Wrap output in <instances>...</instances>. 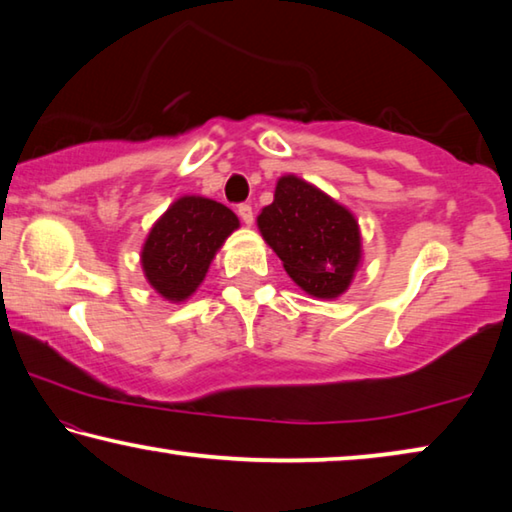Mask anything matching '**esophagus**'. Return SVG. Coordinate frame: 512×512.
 Instances as JSON below:
<instances>
[{
    "instance_id": "1",
    "label": "esophagus",
    "mask_w": 512,
    "mask_h": 512,
    "mask_svg": "<svg viewBox=\"0 0 512 512\" xmlns=\"http://www.w3.org/2000/svg\"><path fill=\"white\" fill-rule=\"evenodd\" d=\"M237 212H239V216H241V221H244L246 225H253V221H255L253 207L244 203V205H239V207H237Z\"/></svg>"
}]
</instances>
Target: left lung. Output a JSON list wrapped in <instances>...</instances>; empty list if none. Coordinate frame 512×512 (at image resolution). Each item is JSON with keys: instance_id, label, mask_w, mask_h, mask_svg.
Here are the masks:
<instances>
[{"instance_id": "left-lung-1", "label": "left lung", "mask_w": 512, "mask_h": 512, "mask_svg": "<svg viewBox=\"0 0 512 512\" xmlns=\"http://www.w3.org/2000/svg\"><path fill=\"white\" fill-rule=\"evenodd\" d=\"M257 228L311 298L343 296L363 262L357 216L293 173L277 180L273 203L259 212Z\"/></svg>"}]
</instances>
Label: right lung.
<instances>
[{
    "label": "right lung",
    "instance_id": "1",
    "mask_svg": "<svg viewBox=\"0 0 512 512\" xmlns=\"http://www.w3.org/2000/svg\"><path fill=\"white\" fill-rule=\"evenodd\" d=\"M237 228V214L223 203L196 194L176 198L144 239L140 264L146 282L169 302L192 298Z\"/></svg>",
    "mask_w": 512,
    "mask_h": 512
}]
</instances>
